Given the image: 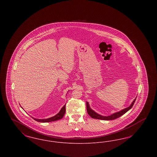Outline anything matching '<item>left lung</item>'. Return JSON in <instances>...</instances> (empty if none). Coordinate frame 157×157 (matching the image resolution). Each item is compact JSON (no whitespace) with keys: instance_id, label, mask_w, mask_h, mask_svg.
<instances>
[{"instance_id":"8db88e82","label":"left lung","mask_w":157,"mask_h":157,"mask_svg":"<svg viewBox=\"0 0 157 157\" xmlns=\"http://www.w3.org/2000/svg\"><path fill=\"white\" fill-rule=\"evenodd\" d=\"M136 98L134 100V101L132 102V104L129 106H128L127 108H125L121 111H120L119 112H116L112 114L111 115L108 116V117H104V116H102L101 115L98 114L97 113L94 112L90 108V105L88 104V102H86V109H87V112L89 114L90 117L94 119H97V120H113L119 118L120 117H121L122 115H123L124 113H125L127 111H128L130 109L132 108V107L133 106V105L134 104Z\"/></svg>"}]
</instances>
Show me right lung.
<instances>
[{
  "label": "right lung",
  "instance_id": "add662e5",
  "mask_svg": "<svg viewBox=\"0 0 157 157\" xmlns=\"http://www.w3.org/2000/svg\"><path fill=\"white\" fill-rule=\"evenodd\" d=\"M65 105H66V104L62 108V109H60V111L58 113H57L56 115H55L53 117L49 118H47V119H41V120L36 119V118H33V119H34V120L37 121V122H52V121H57V120H60L63 118V117L64 116V115L65 113V111H66Z\"/></svg>",
  "mask_w": 157,
  "mask_h": 157
}]
</instances>
